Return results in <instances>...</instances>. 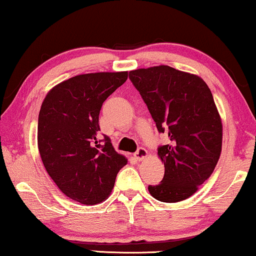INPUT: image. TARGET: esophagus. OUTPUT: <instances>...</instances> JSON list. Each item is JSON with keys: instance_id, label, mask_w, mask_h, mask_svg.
Instances as JSON below:
<instances>
[{"instance_id": "1", "label": "esophagus", "mask_w": 256, "mask_h": 256, "mask_svg": "<svg viewBox=\"0 0 256 256\" xmlns=\"http://www.w3.org/2000/svg\"><path fill=\"white\" fill-rule=\"evenodd\" d=\"M134 156L138 160H143L148 157V152H146V149L144 148H140L138 152L134 154Z\"/></svg>"}]
</instances>
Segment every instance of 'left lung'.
I'll return each mask as SVG.
<instances>
[{
    "label": "left lung",
    "mask_w": 256,
    "mask_h": 256,
    "mask_svg": "<svg viewBox=\"0 0 256 256\" xmlns=\"http://www.w3.org/2000/svg\"><path fill=\"white\" fill-rule=\"evenodd\" d=\"M129 78L169 144L158 148L164 177L149 185V194L163 202L190 198L208 180L222 146V122L211 90L200 76L168 65L138 68Z\"/></svg>",
    "instance_id": "8db88e82"
}]
</instances>
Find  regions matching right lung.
Returning a JSON list of instances; mask_svg holds the SVG:
<instances>
[{
  "mask_svg": "<svg viewBox=\"0 0 256 256\" xmlns=\"http://www.w3.org/2000/svg\"><path fill=\"white\" fill-rule=\"evenodd\" d=\"M128 78V72L86 73L48 90L38 116L37 144L48 176L72 200L96 205L110 197L128 160L110 140L98 141L104 101Z\"/></svg>",
  "mask_w": 256,
  "mask_h": 256,
  "instance_id": "1",
  "label": "right lung"
}]
</instances>
